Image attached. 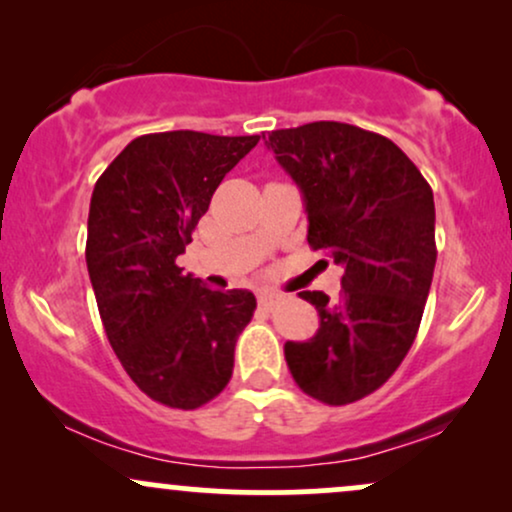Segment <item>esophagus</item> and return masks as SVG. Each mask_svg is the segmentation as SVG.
<instances>
[{
	"mask_svg": "<svg viewBox=\"0 0 512 512\" xmlns=\"http://www.w3.org/2000/svg\"><path fill=\"white\" fill-rule=\"evenodd\" d=\"M281 293L279 291H272V289H262L260 293H257V301H260L262 308H272V305L279 301Z\"/></svg>",
	"mask_w": 512,
	"mask_h": 512,
	"instance_id": "esophagus-1",
	"label": "esophagus"
}]
</instances>
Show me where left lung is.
Segmentation results:
<instances>
[{
	"mask_svg": "<svg viewBox=\"0 0 512 512\" xmlns=\"http://www.w3.org/2000/svg\"><path fill=\"white\" fill-rule=\"evenodd\" d=\"M267 146L301 187L308 245L344 267L337 301L301 293L320 330L286 342V363L317 402H358L387 383L419 332L438 255L433 190L395 142L346 122L274 129Z\"/></svg>",
	"mask_w": 512,
	"mask_h": 512,
	"instance_id": "8db88e82",
	"label": "left lung"
}]
</instances>
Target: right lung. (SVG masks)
Listing matches in <instances>:
<instances>
[{
	"label": "right lung",
	"mask_w": 512,
	"mask_h": 512,
	"mask_svg": "<svg viewBox=\"0 0 512 512\" xmlns=\"http://www.w3.org/2000/svg\"><path fill=\"white\" fill-rule=\"evenodd\" d=\"M260 137L175 129L132 139L103 170L88 209L86 264L105 334L134 385L170 409H197L233 375L250 291L207 289L178 255L226 173Z\"/></svg>",
	"instance_id": "obj_1"
}]
</instances>
